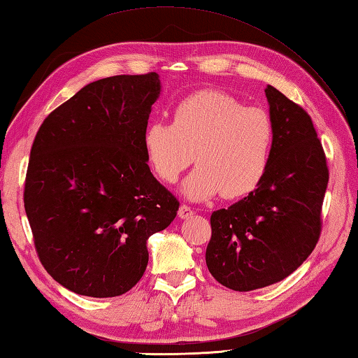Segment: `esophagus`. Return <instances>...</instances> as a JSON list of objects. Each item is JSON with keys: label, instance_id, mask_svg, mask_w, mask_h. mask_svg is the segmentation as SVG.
<instances>
[{"label": "esophagus", "instance_id": "34e87169", "mask_svg": "<svg viewBox=\"0 0 358 358\" xmlns=\"http://www.w3.org/2000/svg\"><path fill=\"white\" fill-rule=\"evenodd\" d=\"M194 215V209L187 205H181L178 209V217L180 219H189V217Z\"/></svg>", "mask_w": 358, "mask_h": 358}]
</instances>
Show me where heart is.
Wrapping results in <instances>:
<instances>
[{
    "instance_id": "heart-1",
    "label": "heart",
    "mask_w": 358,
    "mask_h": 358,
    "mask_svg": "<svg viewBox=\"0 0 358 358\" xmlns=\"http://www.w3.org/2000/svg\"><path fill=\"white\" fill-rule=\"evenodd\" d=\"M275 127L267 111L245 107L228 93L203 90L181 99L172 122L155 121L143 136L147 161L157 177L173 185L189 164L199 166L183 185L192 200L248 195L267 173Z\"/></svg>"
}]
</instances>
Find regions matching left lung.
<instances>
[{
	"mask_svg": "<svg viewBox=\"0 0 358 358\" xmlns=\"http://www.w3.org/2000/svg\"><path fill=\"white\" fill-rule=\"evenodd\" d=\"M265 96L275 127L267 173L253 192L211 214L208 270L236 292L282 281L318 243L327 161L307 111L275 87Z\"/></svg>",
	"mask_w": 358,
	"mask_h": 358,
	"instance_id": "left-lung-1",
	"label": "left lung"
}]
</instances>
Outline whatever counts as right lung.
Masks as SVG:
<instances>
[{
    "label": "right lung",
    "mask_w": 358,
    "mask_h": 358,
    "mask_svg": "<svg viewBox=\"0 0 358 358\" xmlns=\"http://www.w3.org/2000/svg\"><path fill=\"white\" fill-rule=\"evenodd\" d=\"M157 73L83 87L35 135L24 209L45 270L77 295L113 298L143 278L147 239L180 201L150 172L143 136L159 96Z\"/></svg>",
    "instance_id": "obj_1"
}]
</instances>
